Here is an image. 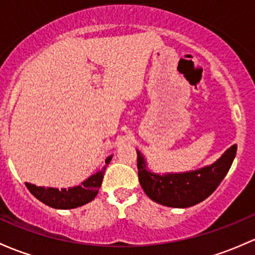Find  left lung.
<instances>
[{
    "label": "left lung",
    "mask_w": 255,
    "mask_h": 255,
    "mask_svg": "<svg viewBox=\"0 0 255 255\" xmlns=\"http://www.w3.org/2000/svg\"><path fill=\"white\" fill-rule=\"evenodd\" d=\"M237 151L232 145L211 165L195 171L179 173H154L146 168V161L138 154V177L140 186L151 200L170 208H189L211 194L229 172Z\"/></svg>",
    "instance_id": "1"
}]
</instances>
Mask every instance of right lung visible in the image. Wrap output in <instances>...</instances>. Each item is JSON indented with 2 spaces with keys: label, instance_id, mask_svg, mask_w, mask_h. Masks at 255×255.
Returning a JSON list of instances; mask_svg holds the SVG:
<instances>
[{
  "label": "right lung",
  "instance_id": "add662e5",
  "mask_svg": "<svg viewBox=\"0 0 255 255\" xmlns=\"http://www.w3.org/2000/svg\"><path fill=\"white\" fill-rule=\"evenodd\" d=\"M112 159V155L105 160L106 165H109ZM106 166L99 170L95 175H92L88 179H85L80 186L72 187V188H51V187H36L35 184L25 183L26 188L30 191L31 194L42 202L44 204L55 209H74L82 206L87 203L92 202L98 194L103 183L104 173H105Z\"/></svg>",
  "mask_w": 255,
  "mask_h": 255
}]
</instances>
